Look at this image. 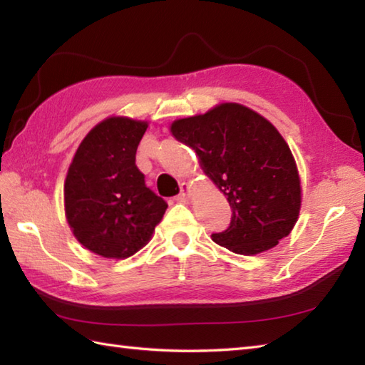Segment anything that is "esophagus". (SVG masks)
I'll use <instances>...</instances> for the list:
<instances>
[{"mask_svg": "<svg viewBox=\"0 0 365 365\" xmlns=\"http://www.w3.org/2000/svg\"><path fill=\"white\" fill-rule=\"evenodd\" d=\"M190 195V185L187 182H181V192L180 195L175 197L176 202H187V198Z\"/></svg>", "mask_w": 365, "mask_h": 365, "instance_id": "34e87169", "label": "esophagus"}]
</instances>
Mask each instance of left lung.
I'll return each mask as SVG.
<instances>
[{"mask_svg": "<svg viewBox=\"0 0 365 365\" xmlns=\"http://www.w3.org/2000/svg\"><path fill=\"white\" fill-rule=\"evenodd\" d=\"M178 141L195 150L203 173L227 197L229 229L212 242L254 256L287 237L299 219L300 176L283 136L264 115L240 103H221L205 114L170 127Z\"/></svg>", "mask_w": 365, "mask_h": 365, "instance_id": "obj_1", "label": "left lung"}]
</instances>
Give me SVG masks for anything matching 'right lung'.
Returning <instances> with one entry per match:
<instances>
[{
	"label": "right lung",
	"mask_w": 365,
	"mask_h": 365,
	"mask_svg": "<svg viewBox=\"0 0 365 365\" xmlns=\"http://www.w3.org/2000/svg\"><path fill=\"white\" fill-rule=\"evenodd\" d=\"M146 120L111 115L97 123L68 168L63 195L78 242L106 259H127L149 243L167 210L135 165Z\"/></svg>",
	"instance_id": "add662e5"
}]
</instances>
